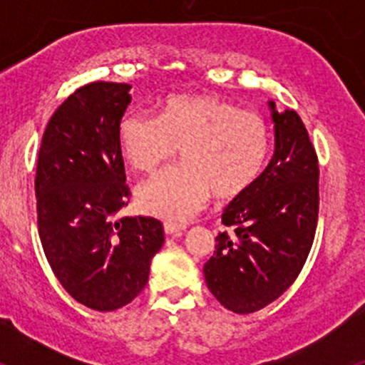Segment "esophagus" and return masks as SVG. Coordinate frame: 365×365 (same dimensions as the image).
Segmentation results:
<instances>
[{
	"instance_id": "1",
	"label": "esophagus",
	"mask_w": 365,
	"mask_h": 365,
	"mask_svg": "<svg viewBox=\"0 0 365 365\" xmlns=\"http://www.w3.org/2000/svg\"><path fill=\"white\" fill-rule=\"evenodd\" d=\"M164 232L168 235H173V237H180L182 232H185V227H179V225H172V222H164Z\"/></svg>"
}]
</instances>
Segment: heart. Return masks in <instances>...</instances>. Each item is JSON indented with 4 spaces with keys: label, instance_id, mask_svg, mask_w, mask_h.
<instances>
[{
    "label": "heart",
    "instance_id": "1",
    "mask_svg": "<svg viewBox=\"0 0 365 365\" xmlns=\"http://www.w3.org/2000/svg\"><path fill=\"white\" fill-rule=\"evenodd\" d=\"M118 143L138 172H153L180 150L182 166L163 170L137 188L144 214L180 225L205 208L210 192L230 199L256 182L270 153V124L217 96L175 95L157 117L125 115Z\"/></svg>",
    "mask_w": 365,
    "mask_h": 365
}]
</instances>
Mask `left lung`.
<instances>
[{
	"instance_id": "left-lung-1",
	"label": "left lung",
	"mask_w": 365,
	"mask_h": 365,
	"mask_svg": "<svg viewBox=\"0 0 365 365\" xmlns=\"http://www.w3.org/2000/svg\"><path fill=\"white\" fill-rule=\"evenodd\" d=\"M276 150L265 172L225 208L205 279L222 307L250 314L278 299L302 272L320 210V168L296 111L270 102Z\"/></svg>"
}]
</instances>
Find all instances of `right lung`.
Here are the masks:
<instances>
[{
    "label": "right lung",
    "mask_w": 365,
    "mask_h": 365,
    "mask_svg": "<svg viewBox=\"0 0 365 365\" xmlns=\"http://www.w3.org/2000/svg\"><path fill=\"white\" fill-rule=\"evenodd\" d=\"M130 89H76L45 128L34 180L38 234L54 276L76 302L104 312L137 298L164 243L159 219L113 221L131 195L118 143Z\"/></svg>",
    "instance_id": "right-lung-1"
}]
</instances>
